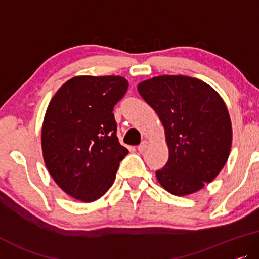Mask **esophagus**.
Returning <instances> with one entry per match:
<instances>
[{
	"mask_svg": "<svg viewBox=\"0 0 259 259\" xmlns=\"http://www.w3.org/2000/svg\"><path fill=\"white\" fill-rule=\"evenodd\" d=\"M148 147H149V142H148V141H143V142H142V143L137 147V150L140 151V152H143V151L147 150Z\"/></svg>",
	"mask_w": 259,
	"mask_h": 259,
	"instance_id": "obj_1",
	"label": "esophagus"
}]
</instances>
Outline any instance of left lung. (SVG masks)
<instances>
[{
	"instance_id": "left-lung-1",
	"label": "left lung",
	"mask_w": 259,
	"mask_h": 259,
	"mask_svg": "<svg viewBox=\"0 0 259 259\" xmlns=\"http://www.w3.org/2000/svg\"><path fill=\"white\" fill-rule=\"evenodd\" d=\"M137 90L164 126L169 159L156 171L159 184L175 196H187L211 183L227 163L232 142L231 119L221 95L183 75L152 77Z\"/></svg>"
}]
</instances>
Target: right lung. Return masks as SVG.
Returning a JSON list of instances; mask_svg holds the SVG:
<instances>
[{"instance_id":"obj_1","label":"right lung","mask_w":259,"mask_h":259,"mask_svg":"<svg viewBox=\"0 0 259 259\" xmlns=\"http://www.w3.org/2000/svg\"><path fill=\"white\" fill-rule=\"evenodd\" d=\"M128 85L122 76H76L47 108L43 159L55 183L72 198L84 203L101 198L128 155L118 142L112 114Z\"/></svg>"}]
</instances>
